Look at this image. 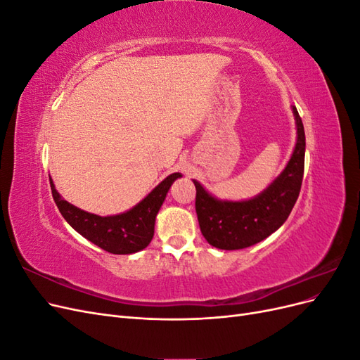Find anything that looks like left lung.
Listing matches in <instances>:
<instances>
[{
    "mask_svg": "<svg viewBox=\"0 0 360 360\" xmlns=\"http://www.w3.org/2000/svg\"><path fill=\"white\" fill-rule=\"evenodd\" d=\"M297 141L285 169L257 197L246 201H222L193 180L195 210L204 238L217 249L234 250L264 240L287 221L302 188L304 169V129L292 106Z\"/></svg>",
    "mask_w": 360,
    "mask_h": 360,
    "instance_id": "8db88e82",
    "label": "left lung"
}]
</instances>
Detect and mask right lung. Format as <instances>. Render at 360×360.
Here are the masks:
<instances>
[{
    "label": "right lung",
    "mask_w": 360,
    "mask_h": 360,
    "mask_svg": "<svg viewBox=\"0 0 360 360\" xmlns=\"http://www.w3.org/2000/svg\"><path fill=\"white\" fill-rule=\"evenodd\" d=\"M179 177H181L180 172L171 174L165 180H162L143 201L130 210L114 216H99L78 209L63 200L53 186L52 179H49V181L53 201L75 231H78L86 240L108 252L124 255L135 254L148 246L155 234L158 212L165 201L171 184Z\"/></svg>",
    "instance_id": "1"
}]
</instances>
